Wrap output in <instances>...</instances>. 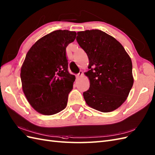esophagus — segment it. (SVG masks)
I'll return each instance as SVG.
<instances>
[{
    "label": "esophagus",
    "mask_w": 155,
    "mask_h": 155,
    "mask_svg": "<svg viewBox=\"0 0 155 155\" xmlns=\"http://www.w3.org/2000/svg\"><path fill=\"white\" fill-rule=\"evenodd\" d=\"M83 74H84V73H83V71H82L81 70H80V72H79V73L76 75V78H77L78 79L81 78V77L82 76V75H83Z\"/></svg>",
    "instance_id": "esophagus-1"
}]
</instances>
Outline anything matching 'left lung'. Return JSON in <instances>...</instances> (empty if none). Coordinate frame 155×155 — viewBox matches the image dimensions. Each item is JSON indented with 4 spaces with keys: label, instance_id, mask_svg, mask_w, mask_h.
I'll return each instance as SVG.
<instances>
[{
    "label": "left lung",
    "instance_id": "left-lung-1",
    "mask_svg": "<svg viewBox=\"0 0 155 155\" xmlns=\"http://www.w3.org/2000/svg\"><path fill=\"white\" fill-rule=\"evenodd\" d=\"M79 45L89 60L85 75L90 87L84 92L89 107L103 112L116 110L124 103L134 84L132 62L122 45L99 29L78 32Z\"/></svg>",
    "mask_w": 155,
    "mask_h": 155
}]
</instances>
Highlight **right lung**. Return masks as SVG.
Returning <instances> with one entry per match:
<instances>
[{"instance_id":"obj_1","label":"right lung","mask_w":155,"mask_h":155,"mask_svg":"<svg viewBox=\"0 0 155 155\" xmlns=\"http://www.w3.org/2000/svg\"><path fill=\"white\" fill-rule=\"evenodd\" d=\"M76 32L56 30L29 49L21 68L22 89L31 107L45 115L56 114L67 105L75 75L68 71L66 47Z\"/></svg>"}]
</instances>
